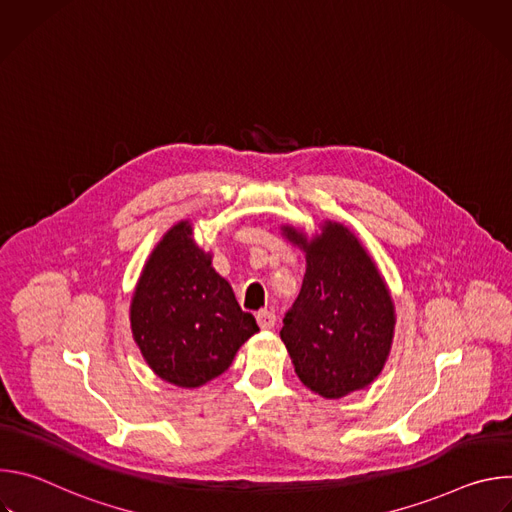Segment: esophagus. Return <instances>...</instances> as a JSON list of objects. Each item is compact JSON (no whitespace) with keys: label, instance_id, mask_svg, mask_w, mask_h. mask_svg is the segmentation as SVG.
<instances>
[{"label":"esophagus","instance_id":"1","mask_svg":"<svg viewBox=\"0 0 512 512\" xmlns=\"http://www.w3.org/2000/svg\"><path fill=\"white\" fill-rule=\"evenodd\" d=\"M277 318H275V312L273 310H261L257 312V324L261 330H271L275 326Z\"/></svg>","mask_w":512,"mask_h":512}]
</instances>
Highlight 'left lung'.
Masks as SVG:
<instances>
[{"mask_svg":"<svg viewBox=\"0 0 512 512\" xmlns=\"http://www.w3.org/2000/svg\"><path fill=\"white\" fill-rule=\"evenodd\" d=\"M306 253L300 296L279 332L300 381L326 399L369 387L393 344L395 306L375 261L344 225L322 233L281 227Z\"/></svg>","mask_w":512,"mask_h":512,"instance_id":"1","label":"left lung"}]
</instances>
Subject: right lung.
Here are the masks:
<instances>
[{"mask_svg":"<svg viewBox=\"0 0 512 512\" xmlns=\"http://www.w3.org/2000/svg\"><path fill=\"white\" fill-rule=\"evenodd\" d=\"M131 332L150 369L176 387L194 389L223 375L259 326L243 312L212 255L180 221L152 251L131 298Z\"/></svg>","mask_w":512,"mask_h":512,"instance_id":"add662e5","label":"right lung"}]
</instances>
